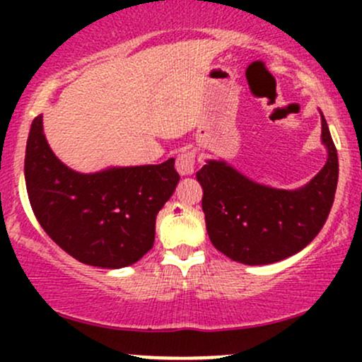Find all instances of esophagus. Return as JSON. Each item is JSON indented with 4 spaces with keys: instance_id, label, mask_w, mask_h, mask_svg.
I'll use <instances>...</instances> for the list:
<instances>
[{
    "instance_id": "esophagus-1",
    "label": "esophagus",
    "mask_w": 362,
    "mask_h": 362,
    "mask_svg": "<svg viewBox=\"0 0 362 362\" xmlns=\"http://www.w3.org/2000/svg\"><path fill=\"white\" fill-rule=\"evenodd\" d=\"M175 168L180 175H192L195 170V153L194 151H182L180 155L177 156Z\"/></svg>"
}]
</instances>
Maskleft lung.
<instances>
[{
  "mask_svg": "<svg viewBox=\"0 0 362 362\" xmlns=\"http://www.w3.org/2000/svg\"><path fill=\"white\" fill-rule=\"evenodd\" d=\"M322 114V112H320ZM327 163L296 190L257 184L223 160H207L195 173L211 243L231 260L265 265L294 255L325 224L339 180V158L322 115Z\"/></svg>",
  "mask_w": 362,
  "mask_h": 362,
  "instance_id": "obj_1",
  "label": "left lung"
}]
</instances>
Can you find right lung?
<instances>
[{
	"instance_id": "add662e5",
	"label": "right lung",
	"mask_w": 362,
	"mask_h": 362,
	"mask_svg": "<svg viewBox=\"0 0 362 362\" xmlns=\"http://www.w3.org/2000/svg\"><path fill=\"white\" fill-rule=\"evenodd\" d=\"M180 180L175 160L143 167L80 173L52 153L42 115L34 119L25 149V184L44 231L86 265L136 264L155 242L156 214Z\"/></svg>"
}]
</instances>
